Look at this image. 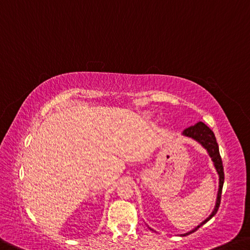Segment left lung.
Returning <instances> with one entry per match:
<instances>
[{"label": "left lung", "mask_w": 250, "mask_h": 250, "mask_svg": "<svg viewBox=\"0 0 250 250\" xmlns=\"http://www.w3.org/2000/svg\"><path fill=\"white\" fill-rule=\"evenodd\" d=\"M182 134L186 137H189V138H192V139H195L196 141L199 142V144L203 146L206 150H207L209 156H210V158H211V160L213 161V165H215V168L217 170L218 175H219V189H218V193H217L215 209H213L211 215L209 216L205 221H203V223H201L199 226H197L195 229H192L191 231L181 235V236H187V235H189V233L195 232L198 228L201 227L203 225H205L208 220H210L211 218L217 213L218 208H219V206H220L221 191H223L225 175H224L223 161H221V157L219 153V146H218L215 134H213V132L211 131L209 126L206 125L204 122H198V124H196L195 125H191V126H189V128L185 129Z\"/></svg>", "instance_id": "left-lung-1"}]
</instances>
